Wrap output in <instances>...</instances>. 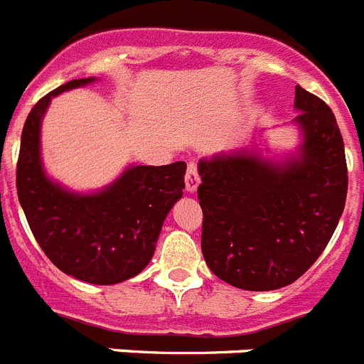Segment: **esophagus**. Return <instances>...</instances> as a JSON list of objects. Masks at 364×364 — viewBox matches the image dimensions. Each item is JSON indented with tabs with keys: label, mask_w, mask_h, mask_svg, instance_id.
Instances as JSON below:
<instances>
[{
	"label": "esophagus",
	"mask_w": 364,
	"mask_h": 364,
	"mask_svg": "<svg viewBox=\"0 0 364 364\" xmlns=\"http://www.w3.org/2000/svg\"><path fill=\"white\" fill-rule=\"evenodd\" d=\"M198 184H200V176H198L197 166L191 162L188 166V171H186V191L195 193L197 191Z\"/></svg>",
	"instance_id": "obj_1"
}]
</instances>
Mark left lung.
<instances>
[{"mask_svg":"<svg viewBox=\"0 0 364 364\" xmlns=\"http://www.w3.org/2000/svg\"><path fill=\"white\" fill-rule=\"evenodd\" d=\"M299 144L284 160L255 147L198 162L204 211L202 255L228 284L279 290L297 281L324 252L345 210V144L332 109L295 87Z\"/></svg>","mask_w":364,"mask_h":364,"instance_id":"8db88e82","label":"left lung"}]
</instances>
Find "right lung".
Segmentation results:
<instances>
[{
  "instance_id": "obj_1",
  "label": "right lung",
  "mask_w": 364,
  "mask_h": 364,
  "mask_svg": "<svg viewBox=\"0 0 364 364\" xmlns=\"http://www.w3.org/2000/svg\"><path fill=\"white\" fill-rule=\"evenodd\" d=\"M95 78L58 87L28 112L21 133L16 188L34 239L56 268L91 284H117L153 259L167 213L182 198L186 164L129 166L95 193L54 182L41 160V122L50 100Z\"/></svg>"
}]
</instances>
